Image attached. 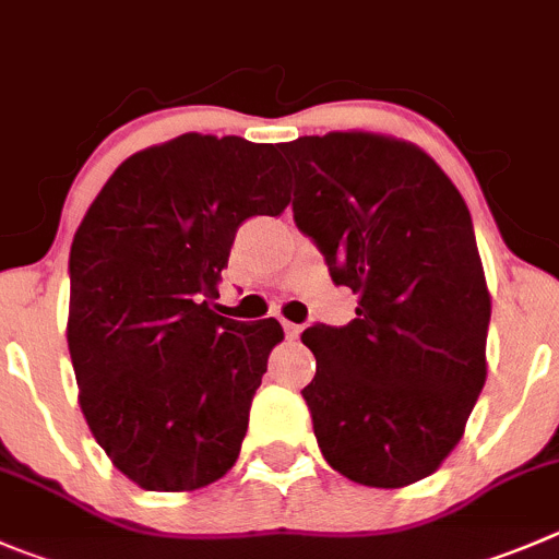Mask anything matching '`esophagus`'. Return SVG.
<instances>
[{
  "instance_id": "obj_1",
  "label": "esophagus",
  "mask_w": 559,
  "mask_h": 559,
  "mask_svg": "<svg viewBox=\"0 0 559 559\" xmlns=\"http://www.w3.org/2000/svg\"><path fill=\"white\" fill-rule=\"evenodd\" d=\"M283 329H285V334H288L290 340H296L301 334V326L299 323H290V321H283Z\"/></svg>"
}]
</instances>
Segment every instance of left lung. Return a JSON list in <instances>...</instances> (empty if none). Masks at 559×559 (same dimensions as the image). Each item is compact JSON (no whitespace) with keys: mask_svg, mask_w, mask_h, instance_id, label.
I'll list each match as a JSON object with an SVG mask.
<instances>
[{"mask_svg":"<svg viewBox=\"0 0 559 559\" xmlns=\"http://www.w3.org/2000/svg\"><path fill=\"white\" fill-rule=\"evenodd\" d=\"M294 219L337 285L348 326H310L316 379L301 390L332 469L370 488L433 475L486 384L491 294L472 216L444 169L406 140L329 131L280 145Z\"/></svg>","mask_w":559,"mask_h":559,"instance_id":"obj_1","label":"left lung"}]
</instances>
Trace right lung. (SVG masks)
Listing matches in <instances>:
<instances>
[{"instance_id":"obj_1","label":"right lung","mask_w":559,"mask_h":559,"mask_svg":"<svg viewBox=\"0 0 559 559\" xmlns=\"http://www.w3.org/2000/svg\"><path fill=\"white\" fill-rule=\"evenodd\" d=\"M290 203L274 145L180 134L111 173L71 247L68 350L79 406L145 491H197L236 464L249 406L285 332L219 316L222 271L249 216Z\"/></svg>"}]
</instances>
